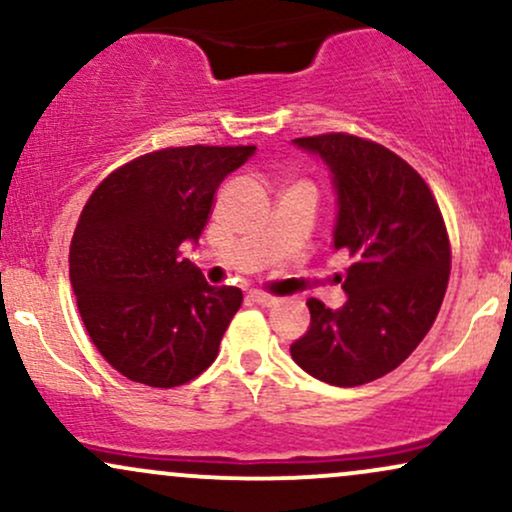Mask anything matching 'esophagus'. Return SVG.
<instances>
[{
    "mask_svg": "<svg viewBox=\"0 0 512 512\" xmlns=\"http://www.w3.org/2000/svg\"><path fill=\"white\" fill-rule=\"evenodd\" d=\"M250 301L257 303V305H264V308H269V305H274L279 298L276 296H269V293L264 291H250Z\"/></svg>",
    "mask_w": 512,
    "mask_h": 512,
    "instance_id": "esophagus-1",
    "label": "esophagus"
}]
</instances>
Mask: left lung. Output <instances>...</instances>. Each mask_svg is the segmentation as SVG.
<instances>
[{"instance_id": "left-lung-1", "label": "left lung", "mask_w": 512, "mask_h": 512, "mask_svg": "<svg viewBox=\"0 0 512 512\" xmlns=\"http://www.w3.org/2000/svg\"><path fill=\"white\" fill-rule=\"evenodd\" d=\"M293 144L332 170L334 250L351 264L342 284L349 301L330 310L310 298V330L291 356L322 383L366 385L407 361L436 322L450 279L448 228L426 180L383 144L344 132Z\"/></svg>"}]
</instances>
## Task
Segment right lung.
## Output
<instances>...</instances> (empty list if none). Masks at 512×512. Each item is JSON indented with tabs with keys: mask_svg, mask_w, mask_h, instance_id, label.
I'll return each mask as SVG.
<instances>
[{
	"mask_svg": "<svg viewBox=\"0 0 512 512\" xmlns=\"http://www.w3.org/2000/svg\"><path fill=\"white\" fill-rule=\"evenodd\" d=\"M255 146H168L125 163L88 197L69 248V281L105 361L149 387L204 373L243 303L236 286H209L185 240L207 226L214 195Z\"/></svg>",
	"mask_w": 512,
	"mask_h": 512,
	"instance_id": "obj_1",
	"label": "right lung"
}]
</instances>
